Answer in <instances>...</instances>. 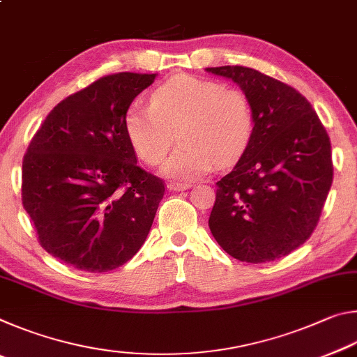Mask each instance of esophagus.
I'll use <instances>...</instances> for the list:
<instances>
[{"mask_svg": "<svg viewBox=\"0 0 357 357\" xmlns=\"http://www.w3.org/2000/svg\"><path fill=\"white\" fill-rule=\"evenodd\" d=\"M168 190H173V192H179V190H185L189 189L190 184H183V183H168Z\"/></svg>", "mask_w": 357, "mask_h": 357, "instance_id": "obj_1", "label": "esophagus"}]
</instances>
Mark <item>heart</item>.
<instances>
[{
  "mask_svg": "<svg viewBox=\"0 0 357 357\" xmlns=\"http://www.w3.org/2000/svg\"><path fill=\"white\" fill-rule=\"evenodd\" d=\"M123 124L132 149L149 165L165 159L176 130L181 146L162 172L190 181L214 162L225 167L245 153L255 134V112L243 89L178 74L151 93L149 105H129Z\"/></svg>",
  "mask_w": 357,
  "mask_h": 357,
  "instance_id": "heart-1",
  "label": "heart"
}]
</instances>
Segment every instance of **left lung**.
Instances as JSON below:
<instances>
[{
    "instance_id": "obj_1",
    "label": "left lung",
    "mask_w": 357,
    "mask_h": 357,
    "mask_svg": "<svg viewBox=\"0 0 357 357\" xmlns=\"http://www.w3.org/2000/svg\"><path fill=\"white\" fill-rule=\"evenodd\" d=\"M206 70L236 82L255 112L249 148L215 183L211 233L239 261L287 257L312 236L328 198L334 176L328 132L289 84L244 66Z\"/></svg>"
}]
</instances>
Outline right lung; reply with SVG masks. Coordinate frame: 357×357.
I'll return each mask as SVG.
<instances>
[{
	"label": "right lung",
	"instance_id": "right-lung-1",
	"mask_svg": "<svg viewBox=\"0 0 357 357\" xmlns=\"http://www.w3.org/2000/svg\"><path fill=\"white\" fill-rule=\"evenodd\" d=\"M155 74L100 77L47 114L23 157L22 203L39 244L66 264L108 273L146 239L165 183L137 165L124 113Z\"/></svg>",
	"mask_w": 357,
	"mask_h": 357
}]
</instances>
